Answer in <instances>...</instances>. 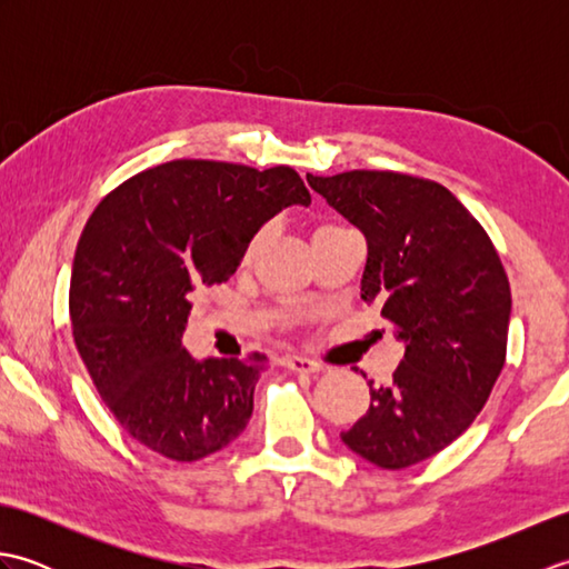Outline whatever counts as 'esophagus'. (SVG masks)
Here are the masks:
<instances>
[{
	"instance_id": "esophagus-1",
	"label": "esophagus",
	"mask_w": 569,
	"mask_h": 569,
	"mask_svg": "<svg viewBox=\"0 0 569 569\" xmlns=\"http://www.w3.org/2000/svg\"><path fill=\"white\" fill-rule=\"evenodd\" d=\"M281 365L286 369H293V371H300V373H318V371H322V365H318V361H312L308 357H298V355H286L281 359Z\"/></svg>"
}]
</instances>
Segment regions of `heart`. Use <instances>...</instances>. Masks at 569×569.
Returning a JSON list of instances; mask_svg holds the SVG:
<instances>
[{
    "label": "heart",
    "instance_id": "obj_1",
    "mask_svg": "<svg viewBox=\"0 0 569 569\" xmlns=\"http://www.w3.org/2000/svg\"><path fill=\"white\" fill-rule=\"evenodd\" d=\"M259 244H261V237H257V239L251 241V244H249V251H247V257H253V251L259 249Z\"/></svg>",
    "mask_w": 569,
    "mask_h": 569
}]
</instances>
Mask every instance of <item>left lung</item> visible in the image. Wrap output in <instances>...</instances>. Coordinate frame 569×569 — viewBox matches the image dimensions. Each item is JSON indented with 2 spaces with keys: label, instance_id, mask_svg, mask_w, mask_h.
Returning <instances> with one entry per match:
<instances>
[{
  "label": "left lung",
  "instance_id": "1",
  "mask_svg": "<svg viewBox=\"0 0 569 569\" xmlns=\"http://www.w3.org/2000/svg\"><path fill=\"white\" fill-rule=\"evenodd\" d=\"M310 188L367 239L361 300L379 306L406 347L389 386L369 381L349 450L403 469L455 442L497 383L511 288L485 229L450 190L393 171L308 173Z\"/></svg>",
  "mask_w": 569,
  "mask_h": 569
}]
</instances>
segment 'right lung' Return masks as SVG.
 Listing matches in <instances>:
<instances>
[{
    "instance_id": "1",
    "label": "right lung",
    "mask_w": 569,
    "mask_h": 569,
    "mask_svg": "<svg viewBox=\"0 0 569 569\" xmlns=\"http://www.w3.org/2000/svg\"><path fill=\"white\" fill-rule=\"evenodd\" d=\"M310 204L288 166L168 161L110 192L84 224L70 273L78 352L137 442L196 462L244 432L263 357L196 359L183 332L196 288L234 276L249 241Z\"/></svg>"
}]
</instances>
